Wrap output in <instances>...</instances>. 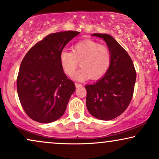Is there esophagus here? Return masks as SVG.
<instances>
[{
    "instance_id": "1",
    "label": "esophagus",
    "mask_w": 159,
    "mask_h": 159,
    "mask_svg": "<svg viewBox=\"0 0 159 159\" xmlns=\"http://www.w3.org/2000/svg\"><path fill=\"white\" fill-rule=\"evenodd\" d=\"M82 87V84H78V83H75V87L76 88H78V87Z\"/></svg>"
}]
</instances>
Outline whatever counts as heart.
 <instances>
[{"mask_svg": "<svg viewBox=\"0 0 159 159\" xmlns=\"http://www.w3.org/2000/svg\"><path fill=\"white\" fill-rule=\"evenodd\" d=\"M112 55L107 47L92 40L78 42L72 52L64 50L60 54V63L65 73L72 76L78 66H81L74 75V79L84 81L92 78H102L110 69Z\"/></svg>", "mask_w": 159, "mask_h": 159, "instance_id": "b5f03b06", "label": "heart"}]
</instances>
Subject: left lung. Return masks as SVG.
<instances>
[{
    "instance_id": "obj_1",
    "label": "left lung",
    "mask_w": 159,
    "mask_h": 159,
    "mask_svg": "<svg viewBox=\"0 0 159 159\" xmlns=\"http://www.w3.org/2000/svg\"><path fill=\"white\" fill-rule=\"evenodd\" d=\"M103 38L112 55L110 69L93 84L85 86L86 104L92 116L103 121L114 119L123 113L133 98L136 72L133 61L114 38L107 34L94 33Z\"/></svg>"
}]
</instances>
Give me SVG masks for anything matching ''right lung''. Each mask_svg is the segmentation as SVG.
I'll use <instances>...</instances> for the list:
<instances>
[{
  "label": "right lung",
  "mask_w": 159,
  "mask_h": 159,
  "mask_svg": "<svg viewBox=\"0 0 159 159\" xmlns=\"http://www.w3.org/2000/svg\"><path fill=\"white\" fill-rule=\"evenodd\" d=\"M80 32L65 31L47 35L25 55L17 78V91L27 116L40 123H51L64 113L72 93L60 63L64 47Z\"/></svg>",
  "instance_id": "obj_1"
}]
</instances>
